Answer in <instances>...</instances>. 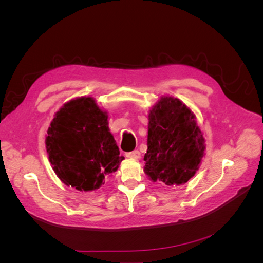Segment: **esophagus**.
Returning a JSON list of instances; mask_svg holds the SVG:
<instances>
[{
	"mask_svg": "<svg viewBox=\"0 0 263 263\" xmlns=\"http://www.w3.org/2000/svg\"><path fill=\"white\" fill-rule=\"evenodd\" d=\"M126 157L129 158V159H135V160H137V159L140 158V153L138 150H134V151H130V153H127Z\"/></svg>",
	"mask_w": 263,
	"mask_h": 263,
	"instance_id": "obj_1",
	"label": "esophagus"
}]
</instances>
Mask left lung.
<instances>
[{"label": "left lung", "mask_w": 263, "mask_h": 263, "mask_svg": "<svg viewBox=\"0 0 263 263\" xmlns=\"http://www.w3.org/2000/svg\"><path fill=\"white\" fill-rule=\"evenodd\" d=\"M145 173L165 185L186 183L200 168L205 139L194 113L172 97H161L150 109Z\"/></svg>", "instance_id": "1"}]
</instances>
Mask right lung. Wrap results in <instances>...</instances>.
I'll list each match as a JSON object with an SVG mask.
<instances>
[{
  "label": "right lung",
  "mask_w": 263,
  "mask_h": 263,
  "mask_svg": "<svg viewBox=\"0 0 263 263\" xmlns=\"http://www.w3.org/2000/svg\"><path fill=\"white\" fill-rule=\"evenodd\" d=\"M107 117L90 97L71 100L54 114L46 149L54 173L66 185L84 192L97 190L124 160Z\"/></svg>",
  "instance_id": "right-lung-1"
}]
</instances>
